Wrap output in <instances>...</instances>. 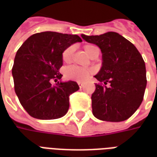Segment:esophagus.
<instances>
[{
  "label": "esophagus",
  "mask_w": 157,
  "mask_h": 157,
  "mask_svg": "<svg viewBox=\"0 0 157 157\" xmlns=\"http://www.w3.org/2000/svg\"><path fill=\"white\" fill-rule=\"evenodd\" d=\"M77 84H78V86L80 88H82V87L84 86V84L82 83V82H80V81H79V82H77Z\"/></svg>",
  "instance_id": "obj_1"
}]
</instances>
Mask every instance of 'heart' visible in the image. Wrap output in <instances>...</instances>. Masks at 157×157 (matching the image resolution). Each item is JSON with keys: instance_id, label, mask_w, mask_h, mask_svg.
<instances>
[{"instance_id": "heart-1", "label": "heart", "mask_w": 157, "mask_h": 157, "mask_svg": "<svg viewBox=\"0 0 157 157\" xmlns=\"http://www.w3.org/2000/svg\"><path fill=\"white\" fill-rule=\"evenodd\" d=\"M84 50L90 57L93 56L94 52L98 51V48L92 45H86L84 46ZM74 53V46L71 45L66 48L62 53V59L63 63H68L71 61ZM94 72L93 69L83 68L77 66H71L65 70V76L69 80H73L76 81H84L89 78V76Z\"/></svg>"}]
</instances>
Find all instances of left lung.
I'll return each instance as SVG.
<instances>
[{"mask_svg": "<svg viewBox=\"0 0 157 157\" xmlns=\"http://www.w3.org/2000/svg\"><path fill=\"white\" fill-rule=\"evenodd\" d=\"M103 54V67L96 76L92 94L94 116L119 122L131 117L141 105L147 86L146 67L141 54L130 41L114 32L99 36L81 35Z\"/></svg>", "mask_w": 157, "mask_h": 157, "instance_id": "1", "label": "left lung"}]
</instances>
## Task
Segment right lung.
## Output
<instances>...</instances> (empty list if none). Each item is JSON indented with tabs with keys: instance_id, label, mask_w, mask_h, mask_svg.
<instances>
[{
	"instance_id": "right-lung-1",
	"label": "right lung",
	"mask_w": 157,
	"mask_h": 157,
	"mask_svg": "<svg viewBox=\"0 0 157 157\" xmlns=\"http://www.w3.org/2000/svg\"><path fill=\"white\" fill-rule=\"evenodd\" d=\"M77 35L56 32L33 34L16 53L12 75L18 100L31 117L53 120L63 117L69 108V96L79 90L75 81L58 82L63 66L62 53L81 41Z\"/></svg>"
}]
</instances>
